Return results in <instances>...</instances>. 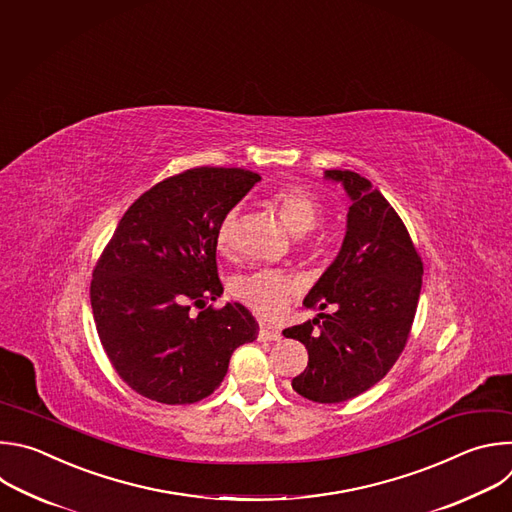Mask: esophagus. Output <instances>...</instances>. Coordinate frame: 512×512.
<instances>
[{
    "label": "esophagus",
    "instance_id": "obj_1",
    "mask_svg": "<svg viewBox=\"0 0 512 512\" xmlns=\"http://www.w3.org/2000/svg\"><path fill=\"white\" fill-rule=\"evenodd\" d=\"M280 339H282V335H280L278 329L262 325L260 331H258V341H280Z\"/></svg>",
    "mask_w": 512,
    "mask_h": 512
}]
</instances>
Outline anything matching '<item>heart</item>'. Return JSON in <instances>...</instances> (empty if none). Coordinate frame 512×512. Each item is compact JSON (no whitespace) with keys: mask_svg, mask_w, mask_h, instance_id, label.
Wrapping results in <instances>:
<instances>
[{"mask_svg":"<svg viewBox=\"0 0 512 512\" xmlns=\"http://www.w3.org/2000/svg\"><path fill=\"white\" fill-rule=\"evenodd\" d=\"M270 203L278 210L286 228L304 236L313 232L323 220V206L319 197L298 185L282 187L270 195ZM238 208L226 212L216 230V246L224 256H230L236 248V226H238ZM300 292L296 278L282 270H254L242 274L232 284V294L246 304L250 311L264 319H274L282 315L294 296Z\"/></svg>","mask_w":512,"mask_h":512,"instance_id":"heart-1","label":"heart"}]
</instances>
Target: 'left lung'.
Listing matches in <instances>:
<instances>
[{
  "label": "left lung",
  "mask_w": 512,
  "mask_h": 512,
  "mask_svg": "<svg viewBox=\"0 0 512 512\" xmlns=\"http://www.w3.org/2000/svg\"><path fill=\"white\" fill-rule=\"evenodd\" d=\"M351 208L343 246L304 296L306 309L325 311L284 329L309 351V365L292 389L317 403H341L381 381L401 355L416 317L424 264L401 218L369 179L329 169Z\"/></svg>",
  "instance_id": "obj_1"
}]
</instances>
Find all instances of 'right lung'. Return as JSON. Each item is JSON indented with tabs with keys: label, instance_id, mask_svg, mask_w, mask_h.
Listing matches in <instances>:
<instances>
[{
	"label": "right lung",
	"instance_id": "1",
	"mask_svg": "<svg viewBox=\"0 0 512 512\" xmlns=\"http://www.w3.org/2000/svg\"><path fill=\"white\" fill-rule=\"evenodd\" d=\"M258 181V173L236 167L167 177L127 210L96 262L90 304L102 349L143 397L183 405L212 395L232 353L258 337L240 302L208 306L224 292L218 224Z\"/></svg>",
	"mask_w": 512,
	"mask_h": 512
}]
</instances>
